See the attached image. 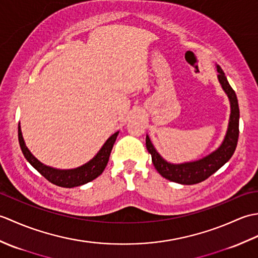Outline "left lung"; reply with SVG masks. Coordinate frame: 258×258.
<instances>
[{
  "instance_id": "8db88e82",
  "label": "left lung",
  "mask_w": 258,
  "mask_h": 258,
  "mask_svg": "<svg viewBox=\"0 0 258 258\" xmlns=\"http://www.w3.org/2000/svg\"><path fill=\"white\" fill-rule=\"evenodd\" d=\"M216 69L218 72V82H220L223 91L226 93L229 104H231V114H229L226 134L224 136L222 144L215 151L200 158V160L173 164L164 160L160 153L156 151L154 145L152 144L150 136L146 135V149L152 155V162L154 164L156 171L171 182L183 185L201 183L218 171L224 164L227 163L236 150L239 133V108L237 96L229 85L223 70L218 65H216Z\"/></svg>"
}]
</instances>
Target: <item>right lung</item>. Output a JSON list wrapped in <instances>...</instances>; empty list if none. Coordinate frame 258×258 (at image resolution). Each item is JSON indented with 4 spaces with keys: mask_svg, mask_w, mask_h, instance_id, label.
<instances>
[{
    "mask_svg": "<svg viewBox=\"0 0 258 258\" xmlns=\"http://www.w3.org/2000/svg\"><path fill=\"white\" fill-rule=\"evenodd\" d=\"M117 135L118 132H115L113 135L109 136L107 141L101 147V150L97 152V154L93 157L92 160L83 164L82 166L71 169H58L47 166L45 164L41 163L32 154L30 150L27 149L25 145L23 135H22L21 125L19 124V143L26 161L29 162L38 173L43 175L48 182L67 188H72L76 187V186L84 185L100 176L107 165L108 158L109 155H111L113 145L115 143V141H116Z\"/></svg>",
    "mask_w": 258,
    "mask_h": 258,
    "instance_id": "1",
    "label": "right lung"
}]
</instances>
